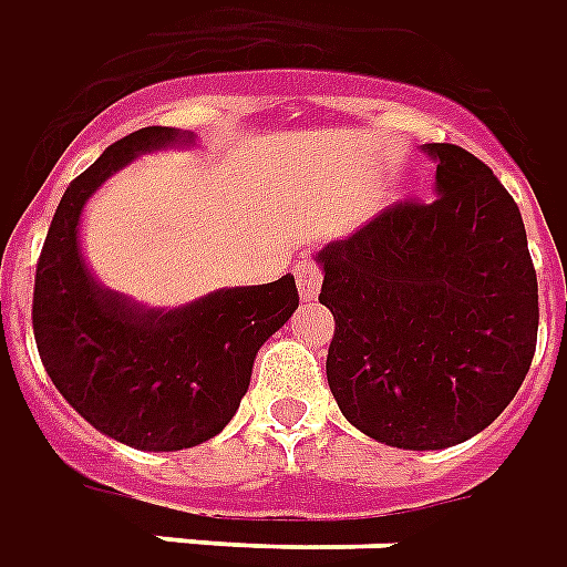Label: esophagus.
<instances>
[{
    "label": "esophagus",
    "instance_id": "34e87169",
    "mask_svg": "<svg viewBox=\"0 0 567 567\" xmlns=\"http://www.w3.org/2000/svg\"><path fill=\"white\" fill-rule=\"evenodd\" d=\"M296 287H299V296H302V302H315L317 292H320V268H317V262H311V259H305V262L296 265Z\"/></svg>",
    "mask_w": 567,
    "mask_h": 567
}]
</instances>
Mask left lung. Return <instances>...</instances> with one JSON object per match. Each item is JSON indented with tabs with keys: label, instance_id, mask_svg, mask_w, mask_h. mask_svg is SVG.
<instances>
[{
	"label": "left lung",
	"instance_id": "8db88e82",
	"mask_svg": "<svg viewBox=\"0 0 567 567\" xmlns=\"http://www.w3.org/2000/svg\"><path fill=\"white\" fill-rule=\"evenodd\" d=\"M436 198L400 200L317 252L336 317L327 381L375 443L449 449L516 396L537 344V275L516 200L467 148L427 143Z\"/></svg>",
	"mask_w": 567,
	"mask_h": 567
}]
</instances>
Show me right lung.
<instances>
[{
  "label": "right lung",
  "instance_id": "add662e5",
  "mask_svg": "<svg viewBox=\"0 0 567 567\" xmlns=\"http://www.w3.org/2000/svg\"><path fill=\"white\" fill-rule=\"evenodd\" d=\"M192 143L179 127L112 143L63 192L35 268L33 332L45 372L91 427L140 452H179L223 431L259 348L299 308L292 275L179 308H146L91 275L79 240L87 198L140 155Z\"/></svg>",
  "mask_w": 567,
  "mask_h": 567
}]
</instances>
